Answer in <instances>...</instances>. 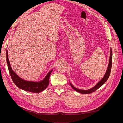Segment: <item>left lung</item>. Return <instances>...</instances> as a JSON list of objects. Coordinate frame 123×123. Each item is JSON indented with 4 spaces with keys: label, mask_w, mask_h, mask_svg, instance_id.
Masks as SVG:
<instances>
[{
    "label": "left lung",
    "mask_w": 123,
    "mask_h": 123,
    "mask_svg": "<svg viewBox=\"0 0 123 123\" xmlns=\"http://www.w3.org/2000/svg\"><path fill=\"white\" fill-rule=\"evenodd\" d=\"M112 56H113L112 50V49L111 48V49H110V56L109 64L108 65L107 69L106 70V72L104 77H103V78L97 83L93 87H92V88L90 89H88V90H81V89H79L75 88L74 86H73L71 84V83H70V82H69L71 86V87L77 92H79V93H80L81 94H90V93H91L95 91L96 90H97L98 89H99L107 81V80L109 78L110 75L111 67H112Z\"/></svg>",
    "instance_id": "8db88e82"
}]
</instances>
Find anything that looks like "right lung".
<instances>
[{"mask_svg":"<svg viewBox=\"0 0 123 123\" xmlns=\"http://www.w3.org/2000/svg\"><path fill=\"white\" fill-rule=\"evenodd\" d=\"M6 62H7L8 70L12 81L19 88L26 91L39 93L43 91L48 87L49 83L50 75L53 70L50 71L45 78L40 81H29L21 78L12 70L8 59L7 50H6Z\"/></svg>","mask_w":123,"mask_h":123,"instance_id":"add662e5","label":"right lung"}]
</instances>
